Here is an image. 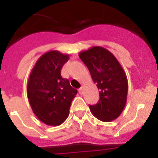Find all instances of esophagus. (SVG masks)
<instances>
[{
  "instance_id": "esophagus-1",
  "label": "esophagus",
  "mask_w": 158,
  "mask_h": 158,
  "mask_svg": "<svg viewBox=\"0 0 158 158\" xmlns=\"http://www.w3.org/2000/svg\"><path fill=\"white\" fill-rule=\"evenodd\" d=\"M79 94H81V95H82L83 93H84V87H80V88H79Z\"/></svg>"
}]
</instances>
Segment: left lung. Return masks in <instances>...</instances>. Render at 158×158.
<instances>
[{"label":"left lung","instance_id":"obj_1","mask_svg":"<svg viewBox=\"0 0 158 158\" xmlns=\"http://www.w3.org/2000/svg\"><path fill=\"white\" fill-rule=\"evenodd\" d=\"M99 89V102L89 106L90 112L102 122H111L122 113L127 102L128 79L122 66L106 49L93 46L79 52Z\"/></svg>","mask_w":158,"mask_h":158}]
</instances>
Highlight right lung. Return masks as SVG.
Wrapping results in <instances>:
<instances>
[{
    "instance_id": "1",
    "label": "right lung",
    "mask_w": 158,
    "mask_h": 158,
    "mask_svg": "<svg viewBox=\"0 0 158 158\" xmlns=\"http://www.w3.org/2000/svg\"><path fill=\"white\" fill-rule=\"evenodd\" d=\"M68 54L51 51L36 62L29 75L27 96L33 112L45 124H62L69 115L73 99L77 89L69 79L61 75L62 66L69 61Z\"/></svg>"
}]
</instances>
